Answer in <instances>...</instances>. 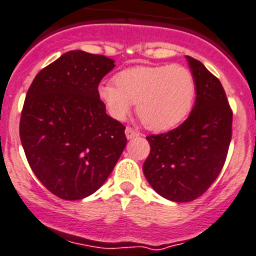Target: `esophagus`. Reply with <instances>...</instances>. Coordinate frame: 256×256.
Masks as SVG:
<instances>
[{
  "mask_svg": "<svg viewBox=\"0 0 256 256\" xmlns=\"http://www.w3.org/2000/svg\"><path fill=\"white\" fill-rule=\"evenodd\" d=\"M124 134H126V138L128 139H132V138H135V136H139V132H135L134 128H126V130H124Z\"/></svg>",
  "mask_w": 256,
  "mask_h": 256,
  "instance_id": "esophagus-1",
  "label": "esophagus"
}]
</instances>
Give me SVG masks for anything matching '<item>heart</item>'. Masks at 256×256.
<instances>
[{
    "instance_id": "obj_1",
    "label": "heart",
    "mask_w": 256,
    "mask_h": 256,
    "mask_svg": "<svg viewBox=\"0 0 256 256\" xmlns=\"http://www.w3.org/2000/svg\"><path fill=\"white\" fill-rule=\"evenodd\" d=\"M113 82L98 85V97L109 114L124 120L136 102V113L154 132L178 126L192 108L196 82L192 72L182 66H146L124 70Z\"/></svg>"
}]
</instances>
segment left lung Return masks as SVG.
<instances>
[{
  "label": "left lung",
  "instance_id": "obj_1",
  "mask_svg": "<svg viewBox=\"0 0 256 256\" xmlns=\"http://www.w3.org/2000/svg\"><path fill=\"white\" fill-rule=\"evenodd\" d=\"M194 82L196 102L175 130L147 136L151 151L143 174L158 194L175 201L196 200L214 182L232 140V113L214 74L186 56Z\"/></svg>",
  "mask_w": 256,
  "mask_h": 256
}]
</instances>
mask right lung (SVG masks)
<instances>
[{
  "instance_id": "right-lung-1",
  "label": "right lung",
  "mask_w": 256,
  "mask_h": 256,
  "mask_svg": "<svg viewBox=\"0 0 256 256\" xmlns=\"http://www.w3.org/2000/svg\"><path fill=\"white\" fill-rule=\"evenodd\" d=\"M113 59L70 51L35 76L20 116V142L39 182L63 200L94 193L126 147L124 126L106 114L100 81Z\"/></svg>"
}]
</instances>
